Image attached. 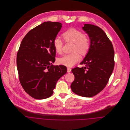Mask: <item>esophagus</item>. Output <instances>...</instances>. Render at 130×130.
Returning <instances> with one entry per match:
<instances>
[{
    "label": "esophagus",
    "mask_w": 130,
    "mask_h": 130,
    "mask_svg": "<svg viewBox=\"0 0 130 130\" xmlns=\"http://www.w3.org/2000/svg\"><path fill=\"white\" fill-rule=\"evenodd\" d=\"M71 70H72V69H71V68H67V72H68V73H70V72H71Z\"/></svg>",
    "instance_id": "34e87169"
}]
</instances>
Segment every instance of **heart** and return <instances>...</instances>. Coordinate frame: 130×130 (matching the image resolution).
Wrapping results in <instances>:
<instances>
[{
	"instance_id": "b5f03b06",
	"label": "heart",
	"mask_w": 130,
	"mask_h": 130,
	"mask_svg": "<svg viewBox=\"0 0 130 130\" xmlns=\"http://www.w3.org/2000/svg\"><path fill=\"white\" fill-rule=\"evenodd\" d=\"M65 42L73 43L72 52L70 54L65 55L57 59L58 64L67 67H72L78 62L81 55H85L90 47L91 41L89 37L83 34L81 31L74 28H71L64 31L62 35ZM55 51L58 54H61L63 46L62 40L59 37H56L53 42Z\"/></svg>"
}]
</instances>
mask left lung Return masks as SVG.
<instances>
[{
	"mask_svg": "<svg viewBox=\"0 0 130 130\" xmlns=\"http://www.w3.org/2000/svg\"><path fill=\"white\" fill-rule=\"evenodd\" d=\"M82 29L90 39V47L80 63L85 66L72 70L74 80L71 88L78 95L91 98L106 86L114 68L115 52L111 41L99 27L85 24Z\"/></svg>",
	"mask_w": 130,
	"mask_h": 130,
	"instance_id": "obj_1",
	"label": "left lung"
}]
</instances>
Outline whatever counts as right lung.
<instances>
[{
	"mask_svg": "<svg viewBox=\"0 0 130 130\" xmlns=\"http://www.w3.org/2000/svg\"><path fill=\"white\" fill-rule=\"evenodd\" d=\"M61 28L60 22H43L27 33L19 47L17 57L19 81L35 99L50 97L57 80L67 72L64 65L52 64L56 54L53 42Z\"/></svg>",
	"mask_w": 130,
	"mask_h": 130,
	"instance_id": "1",
	"label": "right lung"
}]
</instances>
